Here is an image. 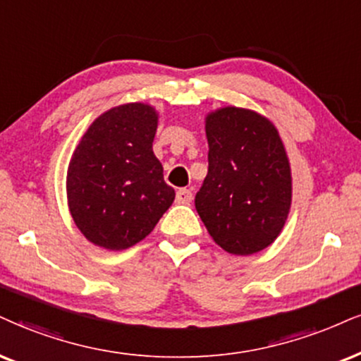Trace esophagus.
Here are the masks:
<instances>
[{"mask_svg": "<svg viewBox=\"0 0 361 361\" xmlns=\"http://www.w3.org/2000/svg\"><path fill=\"white\" fill-rule=\"evenodd\" d=\"M176 201L179 204H189L192 201V190L190 189H179L176 194Z\"/></svg>", "mask_w": 361, "mask_h": 361, "instance_id": "esophagus-1", "label": "esophagus"}]
</instances>
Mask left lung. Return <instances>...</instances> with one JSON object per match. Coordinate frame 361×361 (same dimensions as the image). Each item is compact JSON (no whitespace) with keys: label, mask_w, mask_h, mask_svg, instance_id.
I'll use <instances>...</instances> for the list:
<instances>
[{"label":"left lung","mask_w":361,"mask_h":361,"mask_svg":"<svg viewBox=\"0 0 361 361\" xmlns=\"http://www.w3.org/2000/svg\"><path fill=\"white\" fill-rule=\"evenodd\" d=\"M209 169L195 209L216 244L238 256L268 247L291 207V169L278 130L247 109L206 117Z\"/></svg>","instance_id":"8db88e82"}]
</instances>
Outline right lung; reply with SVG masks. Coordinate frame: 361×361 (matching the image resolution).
I'll return each instance as SVG.
<instances>
[{
	"instance_id": "obj_1",
	"label": "right lung",
	"mask_w": 361,
	"mask_h": 361,
	"mask_svg": "<svg viewBox=\"0 0 361 361\" xmlns=\"http://www.w3.org/2000/svg\"><path fill=\"white\" fill-rule=\"evenodd\" d=\"M157 112L126 104L102 114L75 149L66 173L70 214L88 241L110 251L152 233L176 192L154 155Z\"/></svg>"
}]
</instances>
